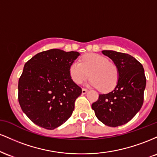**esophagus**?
<instances>
[{
    "label": "esophagus",
    "mask_w": 157,
    "mask_h": 157,
    "mask_svg": "<svg viewBox=\"0 0 157 157\" xmlns=\"http://www.w3.org/2000/svg\"><path fill=\"white\" fill-rule=\"evenodd\" d=\"M88 91H89V90H88V89H82V94H86V93L88 92Z\"/></svg>",
    "instance_id": "obj_1"
}]
</instances>
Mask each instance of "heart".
I'll use <instances>...</instances> for the list:
<instances>
[{"label":"heart","mask_w":157,"mask_h":157,"mask_svg":"<svg viewBox=\"0 0 157 157\" xmlns=\"http://www.w3.org/2000/svg\"><path fill=\"white\" fill-rule=\"evenodd\" d=\"M80 62L74 61L69 67L70 76L75 83L81 84L91 76L90 86L103 92L114 89L119 78L116 64L104 56L94 53L85 55Z\"/></svg>","instance_id":"b5f03b06"}]
</instances>
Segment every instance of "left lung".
I'll use <instances>...</instances> for the list:
<instances>
[{
    "mask_svg": "<svg viewBox=\"0 0 157 157\" xmlns=\"http://www.w3.org/2000/svg\"><path fill=\"white\" fill-rule=\"evenodd\" d=\"M102 52L117 66L119 78L115 89L99 95L91 108L100 122L117 127L130 121L142 108L146 78L142 65L131 55L111 50Z\"/></svg>",
    "mask_w": 157,
    "mask_h": 157,
    "instance_id": "left-lung-1",
    "label": "left lung"
}]
</instances>
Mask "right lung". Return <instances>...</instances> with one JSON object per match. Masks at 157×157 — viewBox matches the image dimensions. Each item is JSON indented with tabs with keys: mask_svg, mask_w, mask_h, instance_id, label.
<instances>
[{
	"mask_svg": "<svg viewBox=\"0 0 157 157\" xmlns=\"http://www.w3.org/2000/svg\"><path fill=\"white\" fill-rule=\"evenodd\" d=\"M77 52L53 48L32 57L24 65L18 81L22 111L37 125L53 130L72 114L82 89L69 74Z\"/></svg>",
	"mask_w": 157,
	"mask_h": 157,
	"instance_id": "right-lung-1",
	"label": "right lung"
}]
</instances>
